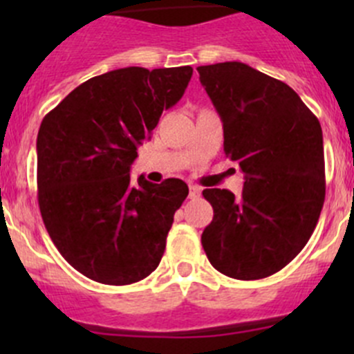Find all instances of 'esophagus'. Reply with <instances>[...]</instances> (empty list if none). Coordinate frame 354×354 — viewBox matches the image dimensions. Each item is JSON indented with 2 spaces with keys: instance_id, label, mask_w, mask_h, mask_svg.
Wrapping results in <instances>:
<instances>
[{
  "instance_id": "esophagus-1",
  "label": "esophagus",
  "mask_w": 354,
  "mask_h": 354,
  "mask_svg": "<svg viewBox=\"0 0 354 354\" xmlns=\"http://www.w3.org/2000/svg\"><path fill=\"white\" fill-rule=\"evenodd\" d=\"M200 194H202V190H200L198 187H195V185H190V192H188V197H190V198H198Z\"/></svg>"
}]
</instances>
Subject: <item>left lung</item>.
Listing matches in <instances>:
<instances>
[{"mask_svg": "<svg viewBox=\"0 0 354 354\" xmlns=\"http://www.w3.org/2000/svg\"><path fill=\"white\" fill-rule=\"evenodd\" d=\"M223 121L224 154L240 164L243 194L207 188L214 217L202 246L233 279L279 272L312 236L326 198L319 120L289 85L238 62L198 66Z\"/></svg>", "mask_w": 354, "mask_h": 354, "instance_id": "obj_1", "label": "left lung"}]
</instances>
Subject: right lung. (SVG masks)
Here are the masks:
<instances>
[{
    "mask_svg": "<svg viewBox=\"0 0 354 354\" xmlns=\"http://www.w3.org/2000/svg\"><path fill=\"white\" fill-rule=\"evenodd\" d=\"M192 73V66L108 71L78 85L42 120L39 209L58 252L88 279L124 286L159 266L188 187L178 178L133 183L130 166Z\"/></svg>",
    "mask_w": 354,
    "mask_h": 354,
    "instance_id": "1",
    "label": "right lung"
}]
</instances>
